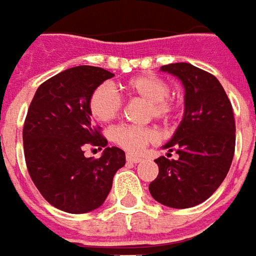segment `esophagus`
<instances>
[{"label": "esophagus", "mask_w": 256, "mask_h": 256, "mask_svg": "<svg viewBox=\"0 0 256 256\" xmlns=\"http://www.w3.org/2000/svg\"><path fill=\"white\" fill-rule=\"evenodd\" d=\"M126 160H128V162H133V164H137V162H140L142 158V157H137V156H133V154H128L126 156Z\"/></svg>", "instance_id": "1"}]
</instances>
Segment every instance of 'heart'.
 Listing matches in <instances>:
<instances>
[{"label":"heart","instance_id":"obj_1","mask_svg":"<svg viewBox=\"0 0 256 256\" xmlns=\"http://www.w3.org/2000/svg\"><path fill=\"white\" fill-rule=\"evenodd\" d=\"M123 86L128 95L148 102V114L154 119L170 122L178 112V102L170 96V84L154 74H142L128 78ZM90 110L96 120H112L120 114V95L108 82L98 85L91 94ZM110 138L123 150L128 152H140L148 144L157 142L158 134L151 128L119 124L110 128Z\"/></svg>","mask_w":256,"mask_h":256}]
</instances>
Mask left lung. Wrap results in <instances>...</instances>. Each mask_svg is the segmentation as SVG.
I'll return each mask as SVG.
<instances>
[{"label": "left lung", "instance_id": "obj_1", "mask_svg": "<svg viewBox=\"0 0 256 256\" xmlns=\"http://www.w3.org/2000/svg\"><path fill=\"white\" fill-rule=\"evenodd\" d=\"M182 81L185 114L172 138L164 146L178 160L160 157L158 176L150 184L151 196L174 208H194L222 185L236 150L232 106L218 80L189 62L162 66Z\"/></svg>", "mask_w": 256, "mask_h": 256}]
</instances>
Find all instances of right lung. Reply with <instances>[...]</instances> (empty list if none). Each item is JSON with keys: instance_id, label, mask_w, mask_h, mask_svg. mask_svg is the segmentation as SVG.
Here are the masks:
<instances>
[{"instance_id": "1", "label": "right lung", "mask_w": 256, "mask_h": 256, "mask_svg": "<svg viewBox=\"0 0 256 256\" xmlns=\"http://www.w3.org/2000/svg\"><path fill=\"white\" fill-rule=\"evenodd\" d=\"M108 70L78 66L48 78L38 88L24 124L29 175L46 200L62 212L81 214L104 204L124 151L108 147L91 120L94 90L114 77ZM90 144L106 147L100 158L84 156Z\"/></svg>"}]
</instances>
